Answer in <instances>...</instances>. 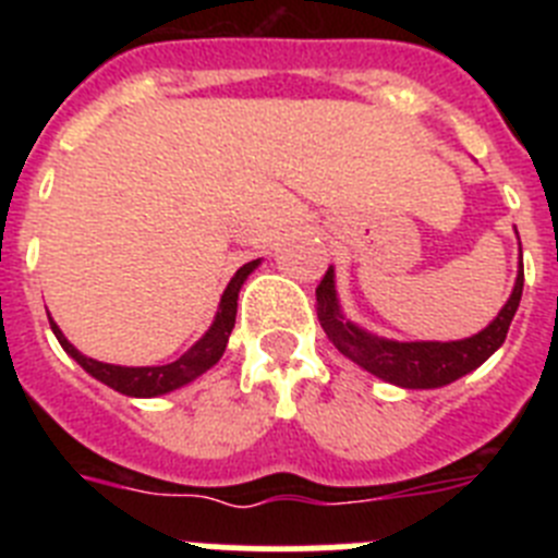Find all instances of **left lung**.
I'll return each instance as SVG.
<instances>
[{"label": "left lung", "mask_w": 558, "mask_h": 558, "mask_svg": "<svg viewBox=\"0 0 558 558\" xmlns=\"http://www.w3.org/2000/svg\"><path fill=\"white\" fill-rule=\"evenodd\" d=\"M522 259L520 274H517L514 290H511L506 307L497 313L495 322L483 332L472 338L452 340V343H436V340H422V343H399V340H383L363 332L352 322H343L335 299V274L332 268L324 274L322 284L315 288V310L324 332L332 340L340 354H347L357 366L372 372L374 377L393 383L402 388H441L452 379L470 374L483 360H489L502 347L506 332L511 327L517 307L522 299Z\"/></svg>", "instance_id": "left-lung-1"}]
</instances>
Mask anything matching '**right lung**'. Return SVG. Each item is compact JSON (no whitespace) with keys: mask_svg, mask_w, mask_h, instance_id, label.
<instances>
[{"mask_svg":"<svg viewBox=\"0 0 558 558\" xmlns=\"http://www.w3.org/2000/svg\"><path fill=\"white\" fill-rule=\"evenodd\" d=\"M256 259L254 263H245L243 268L236 270L234 279L229 282V288L223 290V299H220V310L215 315V324L209 327V332L195 343L186 354H181L175 363H167V366H142V368H128V366H111V363H100V360H92L86 354L77 352L63 332L58 329V324L49 318V327L56 332L58 343L66 349L72 357L86 368L88 374L100 383H106L108 388L113 391L128 393V397H159V393L172 391V388H181L186 383H192L195 377L211 368L223 357L226 352V343H229V335L234 329V318H236V295H240V288L243 282L248 279L251 270L256 268Z\"/></svg>","mask_w":558,"mask_h":558,"instance_id":"right-lung-1","label":"right lung"}]
</instances>
